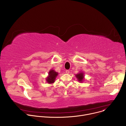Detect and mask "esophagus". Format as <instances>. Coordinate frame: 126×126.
Wrapping results in <instances>:
<instances>
[{
	"label": "esophagus",
	"instance_id": "esophagus-1",
	"mask_svg": "<svg viewBox=\"0 0 126 126\" xmlns=\"http://www.w3.org/2000/svg\"><path fill=\"white\" fill-rule=\"evenodd\" d=\"M66 74H69V73H70V71L68 70H66Z\"/></svg>",
	"mask_w": 126,
	"mask_h": 126
}]
</instances>
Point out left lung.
Masks as SVG:
<instances>
[{"instance_id": "1", "label": "left lung", "mask_w": 126, "mask_h": 126, "mask_svg": "<svg viewBox=\"0 0 126 126\" xmlns=\"http://www.w3.org/2000/svg\"><path fill=\"white\" fill-rule=\"evenodd\" d=\"M77 79V80L80 82V83H82L84 80H85V77H84V73L83 72L81 71L78 74H77L75 75Z\"/></svg>"}]
</instances>
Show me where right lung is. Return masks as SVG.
Masks as SVG:
<instances>
[{"instance_id": "1", "label": "right lung", "mask_w": 126, "mask_h": 126, "mask_svg": "<svg viewBox=\"0 0 126 126\" xmlns=\"http://www.w3.org/2000/svg\"><path fill=\"white\" fill-rule=\"evenodd\" d=\"M58 73L55 71L54 70L51 69L48 72V76L46 77V80L48 84H53L54 83Z\"/></svg>"}]
</instances>
